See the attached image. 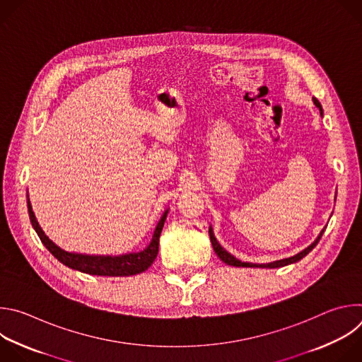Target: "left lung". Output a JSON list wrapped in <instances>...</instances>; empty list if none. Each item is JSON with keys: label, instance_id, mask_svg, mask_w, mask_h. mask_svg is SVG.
Instances as JSON below:
<instances>
[{"label": "left lung", "instance_id": "left-lung-1", "mask_svg": "<svg viewBox=\"0 0 362 362\" xmlns=\"http://www.w3.org/2000/svg\"><path fill=\"white\" fill-rule=\"evenodd\" d=\"M314 103H315V106L321 110V115H322V106H321V103H320L315 97H314ZM324 230H325V229H322V232L320 233V236L317 238V240H315L313 245H309L306 249H303V250H302V252H299L298 255H295V256H292V257H286V259L275 261V262H271V264H262V265H257V264H249V262H240V261H238L235 256H232L230 253H228V252H226V250L219 245V242H218V240H216V238L214 236V230H212V228H209V236H211V242H212L214 250H215V252H216V255L219 256V259H221V261H223L225 264L230 265V267H246V268H252V267H259V268H281V267H286V265H289V264H293V262L300 261L303 256H306L309 252H311V250L318 245L320 239L322 238Z\"/></svg>", "mask_w": 362, "mask_h": 362}]
</instances>
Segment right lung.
Here are the masks:
<instances>
[{
    "instance_id": "right-lung-1",
    "label": "right lung",
    "mask_w": 362,
    "mask_h": 362,
    "mask_svg": "<svg viewBox=\"0 0 362 362\" xmlns=\"http://www.w3.org/2000/svg\"><path fill=\"white\" fill-rule=\"evenodd\" d=\"M28 215L33 228L35 229L37 235L40 236L44 246L53 253L57 259L64 264L66 267L88 274V275H98V276H132L144 272L151 267L159 252V238L168 216V211L163 214L162 219L159 221L156 230L153 233V239L150 245L137 253H127L122 256H88V255H78L70 253L60 249L57 245L51 242L44 232L41 230L38 222L35 221L34 212L31 209V204L28 202Z\"/></svg>"
}]
</instances>
